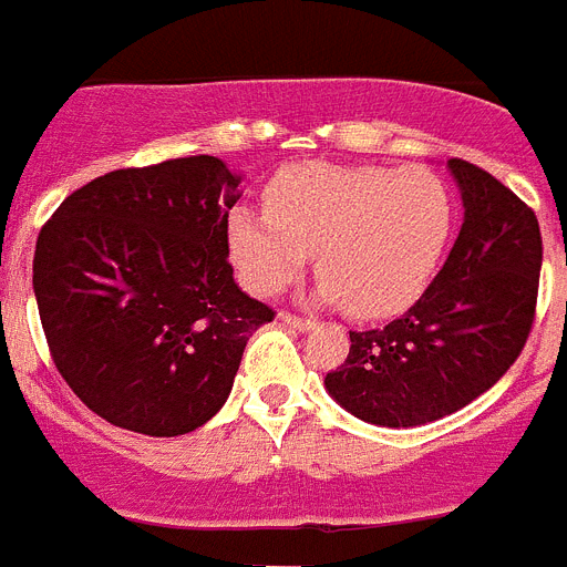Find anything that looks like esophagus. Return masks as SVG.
Returning <instances> with one entry per match:
<instances>
[{
    "instance_id": "obj_1",
    "label": "esophagus",
    "mask_w": 567,
    "mask_h": 567,
    "mask_svg": "<svg viewBox=\"0 0 567 567\" xmlns=\"http://www.w3.org/2000/svg\"><path fill=\"white\" fill-rule=\"evenodd\" d=\"M278 320H280V323H284V327L298 329V332H309V329L315 327V320H309V318H298V315H292V312H280V315H278Z\"/></svg>"
}]
</instances>
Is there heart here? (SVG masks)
<instances>
[{"instance_id": "obj_1", "label": "heart", "mask_w": 567, "mask_h": 567, "mask_svg": "<svg viewBox=\"0 0 567 567\" xmlns=\"http://www.w3.org/2000/svg\"><path fill=\"white\" fill-rule=\"evenodd\" d=\"M452 224V193L423 164L303 162L275 175L267 213H229L227 247L255 295L287 289L315 252L320 298L358 318H383L423 292Z\"/></svg>"}]
</instances>
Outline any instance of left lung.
Instances as JSON below:
<instances>
[{
    "label": "left lung",
    "instance_id": "left-lung-1",
    "mask_svg": "<svg viewBox=\"0 0 567 567\" xmlns=\"http://www.w3.org/2000/svg\"><path fill=\"white\" fill-rule=\"evenodd\" d=\"M463 227L437 278L383 329L349 332L327 392L363 423L412 429L460 412L523 352L537 309L543 235L534 209L477 164L449 162Z\"/></svg>",
    "mask_w": 567,
    "mask_h": 567
}]
</instances>
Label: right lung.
<instances>
[{"label":"right lung","instance_id":"add662e5","mask_svg":"<svg viewBox=\"0 0 567 567\" xmlns=\"http://www.w3.org/2000/svg\"><path fill=\"white\" fill-rule=\"evenodd\" d=\"M238 184L215 155L113 169L70 193L39 233L33 292L50 358L107 423L195 432L275 318L240 292L227 258Z\"/></svg>","mask_w":567,"mask_h":567}]
</instances>
